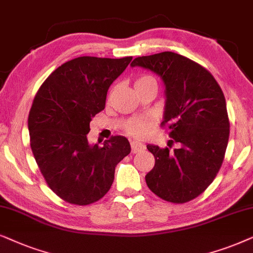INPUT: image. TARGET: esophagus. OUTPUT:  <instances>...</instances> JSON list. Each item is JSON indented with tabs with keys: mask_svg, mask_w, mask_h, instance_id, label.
<instances>
[{
	"mask_svg": "<svg viewBox=\"0 0 253 253\" xmlns=\"http://www.w3.org/2000/svg\"><path fill=\"white\" fill-rule=\"evenodd\" d=\"M130 147H132V153L133 154H136L139 153V151H142L144 150V144H142L141 142H139V141H132L130 142Z\"/></svg>",
	"mask_w": 253,
	"mask_h": 253,
	"instance_id": "1",
	"label": "esophagus"
}]
</instances>
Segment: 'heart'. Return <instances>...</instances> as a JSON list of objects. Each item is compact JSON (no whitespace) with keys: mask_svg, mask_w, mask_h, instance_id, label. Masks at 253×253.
I'll return each instance as SVG.
<instances>
[{"mask_svg":"<svg viewBox=\"0 0 253 253\" xmlns=\"http://www.w3.org/2000/svg\"><path fill=\"white\" fill-rule=\"evenodd\" d=\"M151 77L149 76H143V77H140V79L136 80L135 83H139V82H142V81H146V80H149ZM153 123V120L150 119V118H133L132 120H129L128 123L126 125V130L130 134H133V135H142L144 133V130L147 129V127L151 125Z\"/></svg>","mask_w":253,"mask_h":253,"instance_id":"heart-1","label":"heart"}]
</instances>
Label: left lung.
I'll return each mask as SVG.
<instances>
[{
	"label": "left lung",
	"instance_id": "obj_1",
	"mask_svg": "<svg viewBox=\"0 0 253 253\" xmlns=\"http://www.w3.org/2000/svg\"><path fill=\"white\" fill-rule=\"evenodd\" d=\"M160 76L164 84L163 125L169 128L168 146L148 144L155 167L147 173L150 191L174 204L190 201L203 193L220 170L229 139L224 95L211 74L180 54L163 52L134 59Z\"/></svg>",
	"mask_w": 253,
	"mask_h": 253
}]
</instances>
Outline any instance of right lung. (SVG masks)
<instances>
[{"label":"right lung","instance_id":"right-lung-1","mask_svg":"<svg viewBox=\"0 0 253 253\" xmlns=\"http://www.w3.org/2000/svg\"><path fill=\"white\" fill-rule=\"evenodd\" d=\"M130 61L80 56L54 70L37 92L28 120L31 149L47 185L67 203L83 206L103 198L117 164L130 153L124 136L103 146L86 136L110 85Z\"/></svg>","mask_w":253,"mask_h":253}]
</instances>
